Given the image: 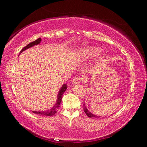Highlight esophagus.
<instances>
[{"instance_id": "obj_1", "label": "esophagus", "mask_w": 147, "mask_h": 147, "mask_svg": "<svg viewBox=\"0 0 147 147\" xmlns=\"http://www.w3.org/2000/svg\"><path fill=\"white\" fill-rule=\"evenodd\" d=\"M82 81V78L80 76H76L73 80V83L75 84H78Z\"/></svg>"}]
</instances>
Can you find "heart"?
I'll return each mask as SVG.
<instances>
[{"label": "heart", "mask_w": 147, "mask_h": 147, "mask_svg": "<svg viewBox=\"0 0 147 147\" xmlns=\"http://www.w3.org/2000/svg\"><path fill=\"white\" fill-rule=\"evenodd\" d=\"M102 50L99 47H88L83 48L80 50L79 55L82 58H88L96 57L101 53Z\"/></svg>", "instance_id": "heart-1"}]
</instances>
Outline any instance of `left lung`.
<instances>
[{"label": "left lung", "mask_w": 147, "mask_h": 147, "mask_svg": "<svg viewBox=\"0 0 147 147\" xmlns=\"http://www.w3.org/2000/svg\"><path fill=\"white\" fill-rule=\"evenodd\" d=\"M84 112H85L86 114L88 116V117H90V118H99V117H100V116H96V115H95V114L91 113V112H90L89 110H88V108H86L85 104H84Z\"/></svg>", "instance_id": "8db88e82"}]
</instances>
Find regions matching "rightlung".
Segmentation results:
<instances>
[{
	"label": "right lung",
	"mask_w": 147,
	"mask_h": 147,
	"mask_svg": "<svg viewBox=\"0 0 147 147\" xmlns=\"http://www.w3.org/2000/svg\"><path fill=\"white\" fill-rule=\"evenodd\" d=\"M41 41V38H39L37 40H35V41L31 42L28 44L27 46H25V47H23L21 51H20L19 54H21L22 52L25 51L26 49H29V48L33 47L34 45H37L38 44L40 43V42ZM67 89V85L66 84H63L62 86V87L61 88V89L58 92L57 94V102L53 108H51V109H49V110H46V111H41V112H37V111H33L34 114H41V115H43V116H51L55 114V113H57V110L59 109V108L60 107V104H61V100H62V96H63V94L65 91Z\"/></svg>",
	"instance_id": "obj_1"
}]
</instances>
